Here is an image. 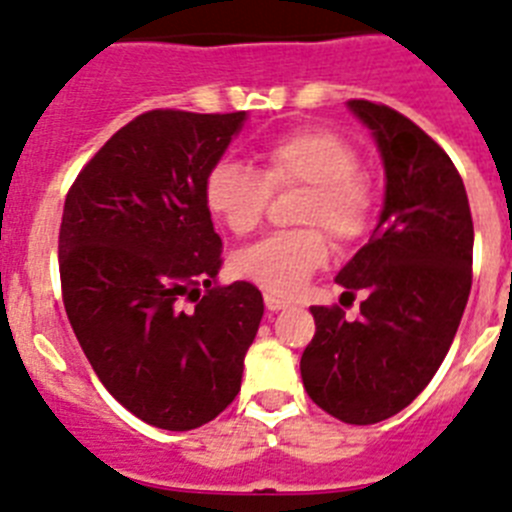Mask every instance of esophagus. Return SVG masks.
<instances>
[{
	"instance_id": "1",
	"label": "esophagus",
	"mask_w": 512,
	"mask_h": 512,
	"mask_svg": "<svg viewBox=\"0 0 512 512\" xmlns=\"http://www.w3.org/2000/svg\"><path fill=\"white\" fill-rule=\"evenodd\" d=\"M265 307H268L270 312H278V309L289 307V302H286V299H281V296H276V294H265Z\"/></svg>"
}]
</instances>
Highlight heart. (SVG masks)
Masks as SVG:
<instances>
[{
	"label": "heart",
	"instance_id": "heart-1",
	"mask_svg": "<svg viewBox=\"0 0 512 512\" xmlns=\"http://www.w3.org/2000/svg\"><path fill=\"white\" fill-rule=\"evenodd\" d=\"M260 174L247 163L223 158L203 182L208 213L234 236L263 223L270 190L307 187L299 205L302 226H322L338 244H354L369 229L375 195L359 174V153L330 130H296L260 150ZM330 255L320 229L265 236L231 257V270L270 294H296Z\"/></svg>",
	"mask_w": 512,
	"mask_h": 512
}]
</instances>
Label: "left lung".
Masks as SVG:
<instances>
[{
  "label": "left lung",
  "instance_id": "8db88e82",
  "mask_svg": "<svg viewBox=\"0 0 512 512\" xmlns=\"http://www.w3.org/2000/svg\"><path fill=\"white\" fill-rule=\"evenodd\" d=\"M385 166L375 231L336 276L364 294L356 320L312 307L315 338L302 354L309 398L346 424H375L422 393L448 354L471 291L474 223L448 153L390 106L349 101Z\"/></svg>",
  "mask_w": 512,
  "mask_h": 512
}]
</instances>
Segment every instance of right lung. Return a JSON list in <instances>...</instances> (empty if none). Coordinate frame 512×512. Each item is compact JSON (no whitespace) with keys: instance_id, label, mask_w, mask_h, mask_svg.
<instances>
[{"instance_id":"1","label":"right lung","mask_w":512,"mask_h":512,"mask_svg":"<svg viewBox=\"0 0 512 512\" xmlns=\"http://www.w3.org/2000/svg\"><path fill=\"white\" fill-rule=\"evenodd\" d=\"M244 119L145 111L64 200L59 276L72 330L103 388L169 432L203 427L234 401L263 320L252 283H218L221 236L203 203L205 174Z\"/></svg>"}]
</instances>
